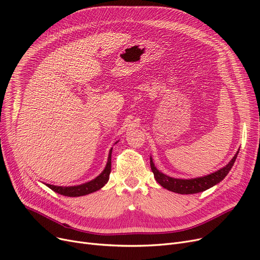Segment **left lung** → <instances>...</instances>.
<instances>
[{
  "mask_svg": "<svg viewBox=\"0 0 260 260\" xmlns=\"http://www.w3.org/2000/svg\"><path fill=\"white\" fill-rule=\"evenodd\" d=\"M239 152H237L236 155L233 157V159L229 162V165L225 166L224 168L220 169L219 171L211 173L209 175L199 177V178H192V179H178L173 178L170 176H167L166 174L161 173L157 170L154 166V162L152 160V157L150 158L151 162V169L154 173V177L158 184H160L164 188L173 191V192L180 193V194H192V193H199L202 191H205L212 186L217 185L221 180L229 174L231 169L236 161L237 155Z\"/></svg>",
  "mask_w": 260,
  "mask_h": 260,
  "instance_id": "8db88e82",
  "label": "left lung"
}]
</instances>
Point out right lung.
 Here are the masks:
<instances>
[{
    "mask_svg": "<svg viewBox=\"0 0 260 260\" xmlns=\"http://www.w3.org/2000/svg\"><path fill=\"white\" fill-rule=\"evenodd\" d=\"M111 151L112 149L109 152L108 161H107L106 168L104 169V171L96 178L91 180V182H88L86 184L78 185V186H72V187H58V186H53L48 184L47 186L51 188L53 191H55V192L62 194L64 197H82V196L94 192V191L101 189L108 182L109 174L111 172Z\"/></svg>",
    "mask_w": 260,
    "mask_h": 260,
    "instance_id": "add662e5",
    "label": "right lung"
}]
</instances>
